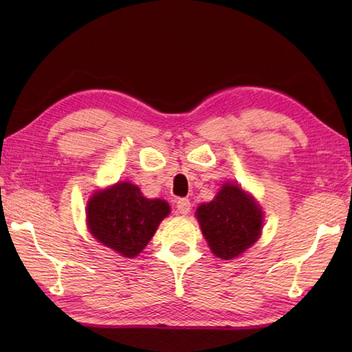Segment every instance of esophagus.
<instances>
[{"label": "esophagus", "instance_id": "esophagus-1", "mask_svg": "<svg viewBox=\"0 0 352 352\" xmlns=\"http://www.w3.org/2000/svg\"><path fill=\"white\" fill-rule=\"evenodd\" d=\"M177 210L180 214H188L190 212V201L188 198H180L177 201Z\"/></svg>", "mask_w": 352, "mask_h": 352}]
</instances>
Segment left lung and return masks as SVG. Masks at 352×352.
I'll use <instances>...</instances> for the list:
<instances>
[{"label": "left lung", "mask_w": 352, "mask_h": 352, "mask_svg": "<svg viewBox=\"0 0 352 352\" xmlns=\"http://www.w3.org/2000/svg\"><path fill=\"white\" fill-rule=\"evenodd\" d=\"M201 231L216 257L231 260L257 242L263 212L239 184L226 183L210 203L197 208Z\"/></svg>", "instance_id": "1"}]
</instances>
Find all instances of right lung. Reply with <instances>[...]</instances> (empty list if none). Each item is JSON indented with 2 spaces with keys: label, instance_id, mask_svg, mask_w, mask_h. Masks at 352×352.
I'll return each instance as SVG.
<instances>
[{
  "label": "right lung",
  "instance_id": "add662e5",
  "mask_svg": "<svg viewBox=\"0 0 352 352\" xmlns=\"http://www.w3.org/2000/svg\"><path fill=\"white\" fill-rule=\"evenodd\" d=\"M169 212L166 201L148 199L138 186L122 182L91 197L86 207L87 228L104 246L134 258Z\"/></svg>",
  "mask_w": 352,
  "mask_h": 352
}]
</instances>
